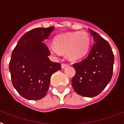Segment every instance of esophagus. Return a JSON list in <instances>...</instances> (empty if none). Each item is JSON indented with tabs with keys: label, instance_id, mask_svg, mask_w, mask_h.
I'll return each mask as SVG.
<instances>
[{
	"label": "esophagus",
	"instance_id": "1",
	"mask_svg": "<svg viewBox=\"0 0 124 124\" xmlns=\"http://www.w3.org/2000/svg\"><path fill=\"white\" fill-rule=\"evenodd\" d=\"M68 66H69V65L67 64V63H62V64H61V68L63 69H65V68L68 67Z\"/></svg>",
	"mask_w": 124,
	"mask_h": 124
}]
</instances>
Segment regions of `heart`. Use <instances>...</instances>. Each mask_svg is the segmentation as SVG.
Masks as SVG:
<instances>
[{
  "instance_id": "1",
  "label": "heart",
  "mask_w": 124,
  "mask_h": 124,
  "mask_svg": "<svg viewBox=\"0 0 124 124\" xmlns=\"http://www.w3.org/2000/svg\"><path fill=\"white\" fill-rule=\"evenodd\" d=\"M91 39L85 31H76L59 35L54 39V43L48 47L54 55L67 53L71 60H78L83 57L89 50Z\"/></svg>"
}]
</instances>
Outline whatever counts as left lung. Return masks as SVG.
<instances>
[{
    "instance_id": "obj_1",
    "label": "left lung",
    "mask_w": 124,
    "mask_h": 124,
    "mask_svg": "<svg viewBox=\"0 0 124 124\" xmlns=\"http://www.w3.org/2000/svg\"><path fill=\"white\" fill-rule=\"evenodd\" d=\"M89 30L94 43L87 57L73 65L76 74L72 85L78 94L92 98L100 94L111 81L115 58L109 43L94 31Z\"/></svg>"
}]
</instances>
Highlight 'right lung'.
<instances>
[{
  "label": "right lung",
  "mask_w": 124,
  "mask_h": 124,
  "mask_svg": "<svg viewBox=\"0 0 124 124\" xmlns=\"http://www.w3.org/2000/svg\"><path fill=\"white\" fill-rule=\"evenodd\" d=\"M54 26L37 28L21 37L11 54L9 64L12 84L23 98L37 100L46 94L54 73L61 70V64L52 62L44 43Z\"/></svg>",
  "instance_id": "add662e5"
}]
</instances>
